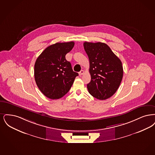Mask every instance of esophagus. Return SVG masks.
Here are the masks:
<instances>
[{
  "instance_id": "34e87169",
  "label": "esophagus",
  "mask_w": 155,
  "mask_h": 155,
  "mask_svg": "<svg viewBox=\"0 0 155 155\" xmlns=\"http://www.w3.org/2000/svg\"><path fill=\"white\" fill-rule=\"evenodd\" d=\"M84 71L83 70H81V71L79 72V74L80 76H81V75H83V74H84Z\"/></svg>"
}]
</instances>
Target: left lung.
<instances>
[{
	"instance_id": "left-lung-1",
	"label": "left lung",
	"mask_w": 155,
	"mask_h": 155,
	"mask_svg": "<svg viewBox=\"0 0 155 155\" xmlns=\"http://www.w3.org/2000/svg\"><path fill=\"white\" fill-rule=\"evenodd\" d=\"M83 46L90 61L88 92L97 99H108L121 83L123 75L121 61L104 43L85 41Z\"/></svg>"
}]
</instances>
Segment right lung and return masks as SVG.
<instances>
[{
  "label": "right lung",
  "instance_id": "right-lung-1",
  "mask_svg": "<svg viewBox=\"0 0 155 155\" xmlns=\"http://www.w3.org/2000/svg\"><path fill=\"white\" fill-rule=\"evenodd\" d=\"M74 41L56 43L47 47L35 64L34 76L41 92L47 98H62L72 87L79 74L73 71L65 55L74 46Z\"/></svg>",
  "mask_w": 155,
  "mask_h": 155
}]
</instances>
